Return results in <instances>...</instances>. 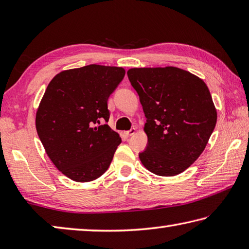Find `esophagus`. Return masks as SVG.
<instances>
[{
  "label": "esophagus",
  "instance_id": "1",
  "mask_svg": "<svg viewBox=\"0 0 249 249\" xmlns=\"http://www.w3.org/2000/svg\"><path fill=\"white\" fill-rule=\"evenodd\" d=\"M135 133H136V128H132V129L127 130V132H125L124 134H125L126 137H129V136H132V135H134Z\"/></svg>",
  "mask_w": 249,
  "mask_h": 249
}]
</instances>
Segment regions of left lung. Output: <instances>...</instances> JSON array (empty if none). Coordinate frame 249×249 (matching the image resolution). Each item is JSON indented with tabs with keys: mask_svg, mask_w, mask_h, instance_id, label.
<instances>
[{
	"mask_svg": "<svg viewBox=\"0 0 249 249\" xmlns=\"http://www.w3.org/2000/svg\"><path fill=\"white\" fill-rule=\"evenodd\" d=\"M127 75L147 119L148 145L140 154L142 163L157 176L181 174L203 153L216 125L208 86L177 67L132 68Z\"/></svg>",
	"mask_w": 249,
	"mask_h": 249,
	"instance_id": "1",
	"label": "left lung"
}]
</instances>
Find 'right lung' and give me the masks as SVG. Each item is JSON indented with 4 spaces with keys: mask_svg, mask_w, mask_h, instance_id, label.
I'll return each mask as SVG.
<instances>
[{
    "mask_svg": "<svg viewBox=\"0 0 249 249\" xmlns=\"http://www.w3.org/2000/svg\"><path fill=\"white\" fill-rule=\"evenodd\" d=\"M122 67L89 65L64 70L49 82L36 111V129L57 169L90 182L108 169L119 133L107 124V99L123 80Z\"/></svg>",
    "mask_w": 249,
    "mask_h": 249,
    "instance_id": "add662e5",
    "label": "right lung"
}]
</instances>
